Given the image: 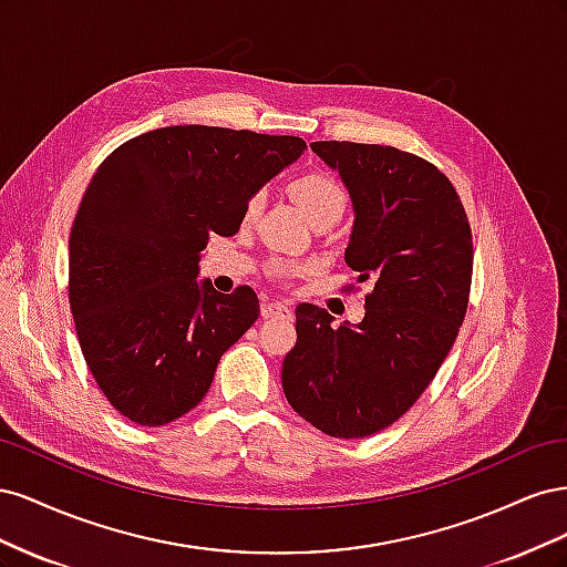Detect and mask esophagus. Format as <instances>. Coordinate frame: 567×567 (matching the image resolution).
<instances>
[{"label": "esophagus", "mask_w": 567, "mask_h": 567, "mask_svg": "<svg viewBox=\"0 0 567 567\" xmlns=\"http://www.w3.org/2000/svg\"><path fill=\"white\" fill-rule=\"evenodd\" d=\"M262 317L265 319H293V310L284 302H262Z\"/></svg>", "instance_id": "obj_1"}]
</instances>
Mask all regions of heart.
<instances>
[{
	"label": "heart",
	"instance_id": "heart-1",
	"mask_svg": "<svg viewBox=\"0 0 567 567\" xmlns=\"http://www.w3.org/2000/svg\"><path fill=\"white\" fill-rule=\"evenodd\" d=\"M288 194L312 225L315 221H338L348 208V192L333 175L323 173V169H310V173H302L296 179H290ZM262 205V192L250 196L246 205V219H252L260 213ZM279 271H284V267Z\"/></svg>",
	"mask_w": 567,
	"mask_h": 567
}]
</instances>
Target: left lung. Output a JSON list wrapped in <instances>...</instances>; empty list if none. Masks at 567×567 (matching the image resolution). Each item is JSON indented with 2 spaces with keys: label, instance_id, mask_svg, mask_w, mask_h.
<instances>
[{
  "label": "left lung",
  "instance_id": "obj_1",
  "mask_svg": "<svg viewBox=\"0 0 567 567\" xmlns=\"http://www.w3.org/2000/svg\"><path fill=\"white\" fill-rule=\"evenodd\" d=\"M346 184L354 225L346 262L369 284L364 319L296 307L284 359L288 404L331 437L357 440L406 414L431 385L466 317L473 238L452 182L394 146L315 142Z\"/></svg>",
  "mask_w": 567,
  "mask_h": 567
}]
</instances>
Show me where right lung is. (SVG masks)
<instances>
[{"instance_id":"obj_1","label":"right lung","mask_w":567,"mask_h":567,"mask_svg":"<svg viewBox=\"0 0 567 567\" xmlns=\"http://www.w3.org/2000/svg\"><path fill=\"white\" fill-rule=\"evenodd\" d=\"M305 148L300 136L177 125L99 165L68 241V298L84 362L125 419L156 427L192 411L255 323L252 288L198 281L200 250L236 234L250 196Z\"/></svg>"}]
</instances>
